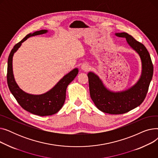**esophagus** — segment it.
<instances>
[{"label": "esophagus", "instance_id": "obj_1", "mask_svg": "<svg viewBox=\"0 0 158 158\" xmlns=\"http://www.w3.org/2000/svg\"><path fill=\"white\" fill-rule=\"evenodd\" d=\"M81 69H82V70H83L85 71H88L90 69V67L88 64H84L81 66Z\"/></svg>", "mask_w": 158, "mask_h": 158}]
</instances>
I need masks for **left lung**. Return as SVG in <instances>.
<instances>
[{
    "instance_id": "1",
    "label": "left lung",
    "mask_w": 158,
    "mask_h": 158,
    "mask_svg": "<svg viewBox=\"0 0 158 158\" xmlns=\"http://www.w3.org/2000/svg\"><path fill=\"white\" fill-rule=\"evenodd\" d=\"M115 36L124 38L129 45L139 55L142 72L138 81L131 88L120 92L107 88L102 81L93 72L88 73L91 98L97 108L106 113H126L142 104L147 95L153 76V64L146 47L126 32H117Z\"/></svg>"
}]
</instances>
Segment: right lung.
<instances>
[{
	"instance_id": "1",
	"label": "right lung",
	"mask_w": 158,
	"mask_h": 158,
	"mask_svg": "<svg viewBox=\"0 0 158 158\" xmlns=\"http://www.w3.org/2000/svg\"><path fill=\"white\" fill-rule=\"evenodd\" d=\"M47 32V30L43 29L29 33L14 46L7 60V81L10 92L23 109L32 114L41 117L54 114L61 110L65 101L66 88L77 76L79 72L78 69H73L61 79L52 89L43 94H27L20 88L15 81L13 72V55L20 47L22 44L27 38L31 36L45 34Z\"/></svg>"
}]
</instances>
